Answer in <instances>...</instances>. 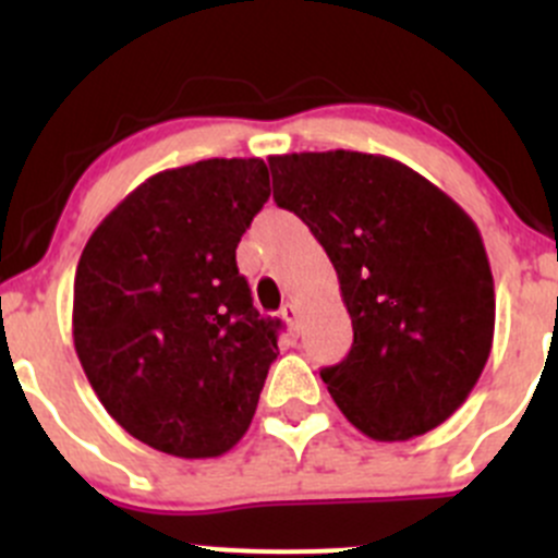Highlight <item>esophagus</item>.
<instances>
[{
    "instance_id": "obj_1",
    "label": "esophagus",
    "mask_w": 558,
    "mask_h": 558,
    "mask_svg": "<svg viewBox=\"0 0 558 558\" xmlns=\"http://www.w3.org/2000/svg\"><path fill=\"white\" fill-rule=\"evenodd\" d=\"M280 318L286 320V324H289V329H300V311H296V305H283V311H280Z\"/></svg>"
}]
</instances>
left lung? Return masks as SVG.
<instances>
[{"label":"left lung","mask_w":558,"mask_h":558,"mask_svg":"<svg viewBox=\"0 0 558 558\" xmlns=\"http://www.w3.org/2000/svg\"><path fill=\"white\" fill-rule=\"evenodd\" d=\"M267 161L272 199L324 245L351 315V353L320 373L335 404L378 442L440 426L466 402L494 342V278L475 221L388 156Z\"/></svg>","instance_id":"left-lung-1"}]
</instances>
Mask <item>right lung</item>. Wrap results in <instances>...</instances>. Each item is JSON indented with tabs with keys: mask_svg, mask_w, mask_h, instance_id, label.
Listing matches in <instances>:
<instances>
[{
	"mask_svg": "<svg viewBox=\"0 0 558 558\" xmlns=\"http://www.w3.org/2000/svg\"><path fill=\"white\" fill-rule=\"evenodd\" d=\"M269 199L262 159L150 174L88 238L72 340L88 384L132 437L180 459L232 451L251 426L280 320L240 275V238Z\"/></svg>",
	"mask_w": 558,
	"mask_h": 558,
	"instance_id": "add662e5",
	"label": "right lung"
}]
</instances>
